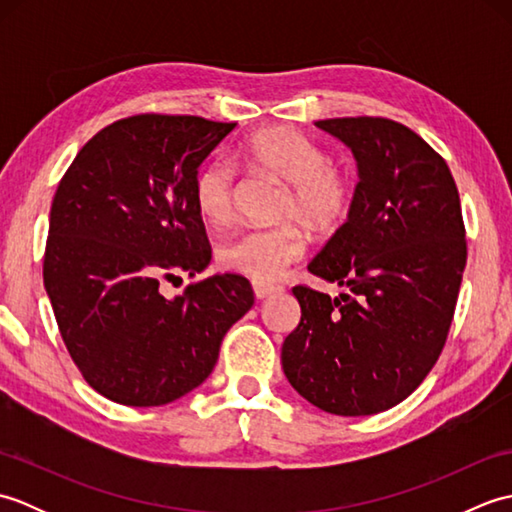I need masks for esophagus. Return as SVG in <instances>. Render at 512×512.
I'll use <instances>...</instances> for the list:
<instances>
[{"label": "esophagus", "instance_id": "34e87169", "mask_svg": "<svg viewBox=\"0 0 512 512\" xmlns=\"http://www.w3.org/2000/svg\"><path fill=\"white\" fill-rule=\"evenodd\" d=\"M281 288L275 286V284H266V281H253V292L257 299H266L270 295H275V292H279Z\"/></svg>", "mask_w": 512, "mask_h": 512}]
</instances>
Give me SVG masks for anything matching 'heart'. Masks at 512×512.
Returning <instances> with one entry per match:
<instances>
[{
	"label": "heart",
	"instance_id": "1",
	"mask_svg": "<svg viewBox=\"0 0 512 512\" xmlns=\"http://www.w3.org/2000/svg\"><path fill=\"white\" fill-rule=\"evenodd\" d=\"M239 156L250 169L284 184L277 217L288 222L250 228L226 239L217 250V262L253 281H275L306 250V235L296 222L310 233H334L352 211L356 182L350 171L332 165L328 151L290 127H270L248 136ZM235 193L237 173L228 160H209L195 173L193 200L204 222L222 226L231 220Z\"/></svg>",
	"mask_w": 512,
	"mask_h": 512
}]
</instances>
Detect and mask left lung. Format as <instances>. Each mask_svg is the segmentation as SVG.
Listing matches in <instances>:
<instances>
[{
  "mask_svg": "<svg viewBox=\"0 0 512 512\" xmlns=\"http://www.w3.org/2000/svg\"><path fill=\"white\" fill-rule=\"evenodd\" d=\"M352 149L347 222L308 270L347 288L295 286L301 321L281 347L299 394L336 416H372L416 389L447 343L466 266V231L447 162L389 118L314 123Z\"/></svg>",
  "mask_w": 512,
  "mask_h": 512,
  "instance_id": "left-lung-1",
  "label": "left lung"
}]
</instances>
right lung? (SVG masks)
Listing matches in <instances>:
<instances>
[{
	"label": "right lung",
	"instance_id": "1",
	"mask_svg": "<svg viewBox=\"0 0 512 512\" xmlns=\"http://www.w3.org/2000/svg\"><path fill=\"white\" fill-rule=\"evenodd\" d=\"M237 123L136 114L101 129L61 178L43 286L74 365L101 396L158 407L202 385L224 334L255 303L242 275L162 281L211 262L193 180Z\"/></svg>",
	"mask_w": 512,
	"mask_h": 512
}]
</instances>
